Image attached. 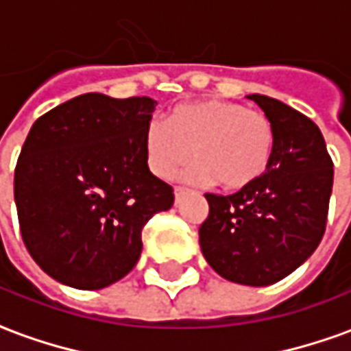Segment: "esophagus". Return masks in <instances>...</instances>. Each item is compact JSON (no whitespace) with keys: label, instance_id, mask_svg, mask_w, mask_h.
<instances>
[{"label":"esophagus","instance_id":"34e87169","mask_svg":"<svg viewBox=\"0 0 351 351\" xmlns=\"http://www.w3.org/2000/svg\"><path fill=\"white\" fill-rule=\"evenodd\" d=\"M173 193H176V202H180V199L185 195V193H187V189H185V187H176Z\"/></svg>","mask_w":351,"mask_h":351}]
</instances>
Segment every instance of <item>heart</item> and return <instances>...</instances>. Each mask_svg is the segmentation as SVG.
<instances>
[{
    "instance_id": "1",
    "label": "heart",
    "mask_w": 351,
    "mask_h": 351,
    "mask_svg": "<svg viewBox=\"0 0 351 351\" xmlns=\"http://www.w3.org/2000/svg\"><path fill=\"white\" fill-rule=\"evenodd\" d=\"M275 128L269 116L241 103L206 99L176 106L166 125L152 122L145 130V154L154 176L171 178L181 164L193 181L216 180L229 191L245 189L269 168Z\"/></svg>"
}]
</instances>
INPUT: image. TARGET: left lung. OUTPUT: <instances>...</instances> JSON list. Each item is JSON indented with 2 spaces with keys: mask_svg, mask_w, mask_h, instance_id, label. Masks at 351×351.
<instances>
[{
  "mask_svg": "<svg viewBox=\"0 0 351 351\" xmlns=\"http://www.w3.org/2000/svg\"><path fill=\"white\" fill-rule=\"evenodd\" d=\"M275 128V151L262 178L233 195L206 193L199 243L223 279L267 287L308 260L325 235L332 158L317 125L292 106L248 95Z\"/></svg>",
  "mask_w": 351,
  "mask_h": 351,
  "instance_id": "obj_1",
  "label": "left lung"
}]
</instances>
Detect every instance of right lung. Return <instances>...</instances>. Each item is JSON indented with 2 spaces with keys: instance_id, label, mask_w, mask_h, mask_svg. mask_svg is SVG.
Listing matches in <instances>:
<instances>
[{
  "instance_id": "add662e5",
  "label": "right lung",
  "mask_w": 351,
  "mask_h": 351,
  "mask_svg": "<svg viewBox=\"0 0 351 351\" xmlns=\"http://www.w3.org/2000/svg\"><path fill=\"white\" fill-rule=\"evenodd\" d=\"M154 105L86 93L34 122L14 202L26 250L55 281L82 291L120 281L141 256L147 221L173 204L145 154Z\"/></svg>"
}]
</instances>
